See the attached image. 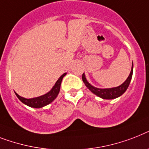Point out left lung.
<instances>
[{
    "instance_id": "1",
    "label": "left lung",
    "mask_w": 149,
    "mask_h": 149,
    "mask_svg": "<svg viewBox=\"0 0 149 149\" xmlns=\"http://www.w3.org/2000/svg\"><path fill=\"white\" fill-rule=\"evenodd\" d=\"M133 73V63L132 67V70H131L130 74L128 75V78L126 79L125 81L124 82L123 84H122L120 86L115 87V88H97L95 87L92 86L91 84H89L88 81H87L86 78L84 74L83 73L82 74V80L84 84L86 85V87L90 90V91L96 95L98 97H102L103 99H114L116 97H119L122 95H123L127 88H128V85L130 84V81L132 80V77Z\"/></svg>"
}]
</instances>
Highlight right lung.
<instances>
[{
    "label": "right lung",
    "instance_id": "add662e5",
    "mask_svg": "<svg viewBox=\"0 0 149 149\" xmlns=\"http://www.w3.org/2000/svg\"><path fill=\"white\" fill-rule=\"evenodd\" d=\"M65 74H66V73L63 74L62 75L58 78V80L56 81L55 84L53 86V88H52V90L49 92H47V94H45L44 95H41L40 97H34V98H28L27 99V98H24V97L18 95L16 92H15V95H17V97H18V99L22 103L25 104L27 106L35 108H42V107L45 106V105H47L50 103H52L55 99L56 97H57L58 93H59V91H60L61 84L63 78L65 77Z\"/></svg>",
    "mask_w": 149,
    "mask_h": 149
}]
</instances>
